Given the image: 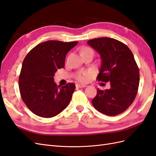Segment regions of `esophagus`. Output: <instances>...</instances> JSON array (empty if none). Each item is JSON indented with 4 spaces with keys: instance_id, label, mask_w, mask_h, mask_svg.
I'll return each mask as SVG.
<instances>
[{
    "instance_id": "34e87169",
    "label": "esophagus",
    "mask_w": 156,
    "mask_h": 156,
    "mask_svg": "<svg viewBox=\"0 0 156 156\" xmlns=\"http://www.w3.org/2000/svg\"><path fill=\"white\" fill-rule=\"evenodd\" d=\"M87 86L86 85H83V84H76V87L77 88H84L86 87Z\"/></svg>"
}]
</instances>
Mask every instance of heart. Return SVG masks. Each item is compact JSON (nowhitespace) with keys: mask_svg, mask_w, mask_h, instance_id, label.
Here are the masks:
<instances>
[{"mask_svg":"<svg viewBox=\"0 0 156 156\" xmlns=\"http://www.w3.org/2000/svg\"><path fill=\"white\" fill-rule=\"evenodd\" d=\"M87 52H92V53H94L92 49L89 48H85L83 49L81 53H87ZM92 74V72L90 70L80 71V72H79L76 74V75H75V78H76L78 81L83 83H85L88 81L90 78Z\"/></svg>","mask_w":156,"mask_h":156,"instance_id":"b5f03b06","label":"heart"}]
</instances>
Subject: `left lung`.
<instances>
[{
  "mask_svg": "<svg viewBox=\"0 0 156 156\" xmlns=\"http://www.w3.org/2000/svg\"><path fill=\"white\" fill-rule=\"evenodd\" d=\"M87 44L97 51L101 66L96 79L109 82L111 88L98 89L92 103L97 111L108 116L125 111L138 92L139 69L131 51L122 42L111 37L90 40Z\"/></svg>",
  "mask_w": 156,
  "mask_h": 156,
  "instance_id": "1",
  "label": "left lung"
}]
</instances>
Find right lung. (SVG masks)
Masks as SVG:
<instances>
[{
  "instance_id": "1",
  "label": "right lung",
  "mask_w": 156,
  "mask_h": 156,
  "mask_svg": "<svg viewBox=\"0 0 156 156\" xmlns=\"http://www.w3.org/2000/svg\"><path fill=\"white\" fill-rule=\"evenodd\" d=\"M78 41L49 40L37 45L23 60L19 77L22 100L35 115L55 116L66 108L75 90V84L57 86L54 75L63 68L66 55Z\"/></svg>"
}]
</instances>
